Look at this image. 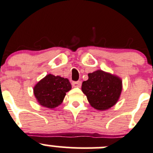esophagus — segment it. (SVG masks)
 I'll list each match as a JSON object with an SVG mask.
<instances>
[{"mask_svg": "<svg viewBox=\"0 0 153 153\" xmlns=\"http://www.w3.org/2000/svg\"><path fill=\"white\" fill-rule=\"evenodd\" d=\"M82 82L81 81H77V82H72V85L74 88H80L81 87Z\"/></svg>", "mask_w": 153, "mask_h": 153, "instance_id": "1", "label": "esophagus"}]
</instances>
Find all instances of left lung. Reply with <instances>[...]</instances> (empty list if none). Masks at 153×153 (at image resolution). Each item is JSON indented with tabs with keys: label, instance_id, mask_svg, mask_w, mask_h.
I'll return each mask as SVG.
<instances>
[{
	"label": "left lung",
	"instance_id": "left-lung-1",
	"mask_svg": "<svg viewBox=\"0 0 153 153\" xmlns=\"http://www.w3.org/2000/svg\"><path fill=\"white\" fill-rule=\"evenodd\" d=\"M88 76V79L82 85V91L91 105L97 110H106L113 106L121 93V79L100 70Z\"/></svg>",
	"mask_w": 153,
	"mask_h": 153
}]
</instances>
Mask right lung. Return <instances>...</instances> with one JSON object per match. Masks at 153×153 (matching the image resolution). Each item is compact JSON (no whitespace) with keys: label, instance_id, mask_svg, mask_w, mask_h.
Here are the masks:
<instances>
[{"label":"right lung","instance_id":"1","mask_svg":"<svg viewBox=\"0 0 153 153\" xmlns=\"http://www.w3.org/2000/svg\"><path fill=\"white\" fill-rule=\"evenodd\" d=\"M71 89L68 79L48 74L34 87V94L38 102L47 108H53L62 102L66 92Z\"/></svg>","mask_w":153,"mask_h":153}]
</instances>
